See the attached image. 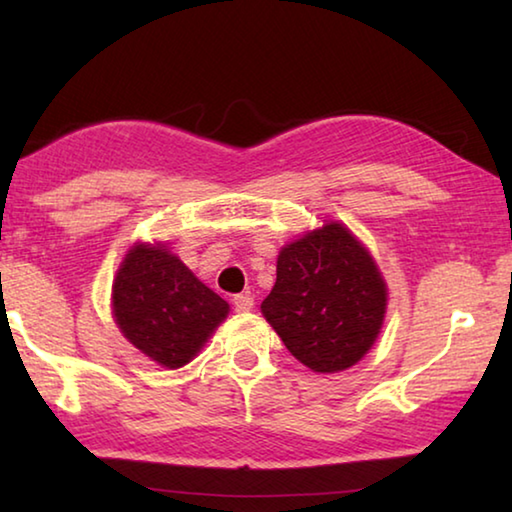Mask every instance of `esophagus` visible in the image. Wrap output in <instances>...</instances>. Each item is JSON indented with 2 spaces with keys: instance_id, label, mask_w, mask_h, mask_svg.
I'll use <instances>...</instances> for the list:
<instances>
[{
  "instance_id": "esophagus-1",
  "label": "esophagus",
  "mask_w": 512,
  "mask_h": 512,
  "mask_svg": "<svg viewBox=\"0 0 512 512\" xmlns=\"http://www.w3.org/2000/svg\"><path fill=\"white\" fill-rule=\"evenodd\" d=\"M232 305H235V309L241 311V314H246V311L253 309L255 300H253V296H250V293H239V296L232 298Z\"/></svg>"
}]
</instances>
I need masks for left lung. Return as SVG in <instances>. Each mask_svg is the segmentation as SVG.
<instances>
[{
    "label": "left lung",
    "instance_id": "left-lung-1",
    "mask_svg": "<svg viewBox=\"0 0 512 512\" xmlns=\"http://www.w3.org/2000/svg\"><path fill=\"white\" fill-rule=\"evenodd\" d=\"M386 305L375 257L350 228L327 221L280 250L262 314L300 363L314 372H341L375 345Z\"/></svg>",
    "mask_w": 512,
    "mask_h": 512
}]
</instances>
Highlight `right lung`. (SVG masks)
<instances>
[{"instance_id": "add662e5", "label": "right lung", "mask_w": 512, "mask_h": 512, "mask_svg": "<svg viewBox=\"0 0 512 512\" xmlns=\"http://www.w3.org/2000/svg\"><path fill=\"white\" fill-rule=\"evenodd\" d=\"M110 302L124 339L169 370L187 366L230 311L167 244L149 241H137L126 253Z\"/></svg>"}]
</instances>
